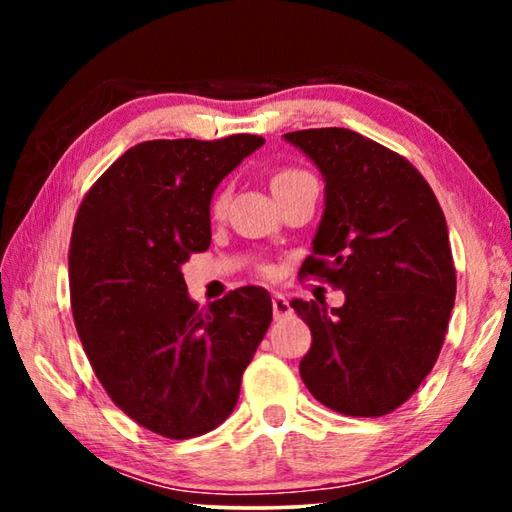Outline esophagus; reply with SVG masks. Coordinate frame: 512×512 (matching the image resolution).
Masks as SVG:
<instances>
[{
	"label": "esophagus",
	"mask_w": 512,
	"mask_h": 512,
	"mask_svg": "<svg viewBox=\"0 0 512 512\" xmlns=\"http://www.w3.org/2000/svg\"><path fill=\"white\" fill-rule=\"evenodd\" d=\"M291 316V305L289 300L282 296V293H273V318L275 320H282Z\"/></svg>",
	"instance_id": "1"
}]
</instances>
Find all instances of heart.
<instances>
[{
	"label": "heart",
	"mask_w": 512,
	"mask_h": 512,
	"mask_svg": "<svg viewBox=\"0 0 512 512\" xmlns=\"http://www.w3.org/2000/svg\"><path fill=\"white\" fill-rule=\"evenodd\" d=\"M300 176H305V171H298V169H284V171H280V173H275V178H273V187H275V185H282V183H289V180H293V178H300ZM225 207H228V194H221V196L216 198V201H214V214H223V212H225Z\"/></svg>",
	"instance_id": "b5f03b06"
}]
</instances>
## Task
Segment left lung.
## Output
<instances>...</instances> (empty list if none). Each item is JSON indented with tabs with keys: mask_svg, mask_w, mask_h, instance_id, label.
<instances>
[{
	"mask_svg": "<svg viewBox=\"0 0 512 512\" xmlns=\"http://www.w3.org/2000/svg\"><path fill=\"white\" fill-rule=\"evenodd\" d=\"M284 140L316 164L325 210L300 273L345 293L341 307L293 300L311 329L300 377L320 404L379 418L418 391L443 348L456 271L445 214L418 169L348 128Z\"/></svg>",
	"mask_w": 512,
	"mask_h": 512,
	"instance_id": "left-lung-1",
	"label": "left lung"
}]
</instances>
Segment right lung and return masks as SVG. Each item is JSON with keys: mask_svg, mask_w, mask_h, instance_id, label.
Returning a JSON list of instances; mask_svg holds the SVG:
<instances>
[{"mask_svg": "<svg viewBox=\"0 0 512 512\" xmlns=\"http://www.w3.org/2000/svg\"><path fill=\"white\" fill-rule=\"evenodd\" d=\"M262 144L259 135L142 142L76 214L69 293L83 350L112 402L164 438L201 436L228 418L271 325L266 289L198 309L183 277L189 255L210 248L214 189Z\"/></svg>", "mask_w": 512, "mask_h": 512, "instance_id": "right-lung-1", "label": "right lung"}]
</instances>
